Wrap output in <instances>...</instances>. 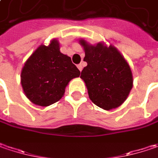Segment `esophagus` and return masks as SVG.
<instances>
[{"label": "esophagus", "instance_id": "esophagus-1", "mask_svg": "<svg viewBox=\"0 0 158 158\" xmlns=\"http://www.w3.org/2000/svg\"><path fill=\"white\" fill-rule=\"evenodd\" d=\"M77 67H78V69H79L80 71H82V69H83V65H82V64H79V65H77Z\"/></svg>", "mask_w": 158, "mask_h": 158}]
</instances>
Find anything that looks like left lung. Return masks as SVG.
Here are the masks:
<instances>
[{"label":"left lung","instance_id":"obj_1","mask_svg":"<svg viewBox=\"0 0 158 158\" xmlns=\"http://www.w3.org/2000/svg\"><path fill=\"white\" fill-rule=\"evenodd\" d=\"M79 43L85 52L83 61L87 62L80 77L85 83L90 99L105 110L120 106L133 86L128 62L112 44L91 45L83 39Z\"/></svg>","mask_w":158,"mask_h":158}]
</instances>
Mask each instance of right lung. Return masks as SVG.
Returning a JSON list of instances; mask_svg holds the SVG:
<instances>
[{
    "label": "right lung",
    "mask_w": 158,
    "mask_h": 158,
    "mask_svg": "<svg viewBox=\"0 0 158 158\" xmlns=\"http://www.w3.org/2000/svg\"><path fill=\"white\" fill-rule=\"evenodd\" d=\"M58 40L41 44L25 62L21 70V85L32 103L48 106L64 96L68 83L80 76L71 58L59 51Z\"/></svg>",
    "instance_id": "obj_1"
}]
</instances>
